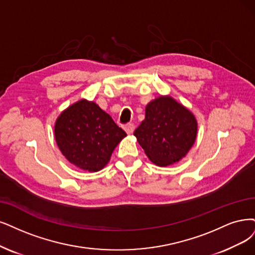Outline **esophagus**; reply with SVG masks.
Listing matches in <instances>:
<instances>
[{"instance_id": "34e87169", "label": "esophagus", "mask_w": 255, "mask_h": 255, "mask_svg": "<svg viewBox=\"0 0 255 255\" xmlns=\"http://www.w3.org/2000/svg\"><path fill=\"white\" fill-rule=\"evenodd\" d=\"M124 129H125V131H126V132H127L128 134H131V133L133 132V130H134V126H133V124H131V123H129V124L125 125Z\"/></svg>"}]
</instances>
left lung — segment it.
<instances>
[{"instance_id": "left-lung-1", "label": "left lung", "mask_w": 255, "mask_h": 255, "mask_svg": "<svg viewBox=\"0 0 255 255\" xmlns=\"http://www.w3.org/2000/svg\"><path fill=\"white\" fill-rule=\"evenodd\" d=\"M196 132L197 123L192 113L171 97H161L148 104L145 120L134 135L150 161L168 166L188 153Z\"/></svg>"}]
</instances>
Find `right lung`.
<instances>
[{"label": "right lung", "instance_id": "1", "mask_svg": "<svg viewBox=\"0 0 255 255\" xmlns=\"http://www.w3.org/2000/svg\"><path fill=\"white\" fill-rule=\"evenodd\" d=\"M54 135L70 163L96 172L107 165L113 150L127 134L96 103L81 100L61 113Z\"/></svg>", "mask_w": 255, "mask_h": 255}]
</instances>
